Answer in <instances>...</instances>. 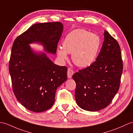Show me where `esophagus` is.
Masks as SVG:
<instances>
[{
  "label": "esophagus",
  "instance_id": "esophagus-1",
  "mask_svg": "<svg viewBox=\"0 0 133 133\" xmlns=\"http://www.w3.org/2000/svg\"><path fill=\"white\" fill-rule=\"evenodd\" d=\"M74 74V70L71 69V68H69L67 70V77L69 78H71L72 76Z\"/></svg>",
  "mask_w": 133,
  "mask_h": 133
}]
</instances>
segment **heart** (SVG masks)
I'll return each instance as SVG.
<instances>
[{"label":"heart","mask_w":133,"mask_h":133,"mask_svg":"<svg viewBox=\"0 0 133 133\" xmlns=\"http://www.w3.org/2000/svg\"><path fill=\"white\" fill-rule=\"evenodd\" d=\"M99 36L83 29L72 30L66 36L63 48L57 49L58 56L61 60H66L67 54H71V59L76 66L86 67L94 62L100 50Z\"/></svg>","instance_id":"b5f03b06"}]
</instances>
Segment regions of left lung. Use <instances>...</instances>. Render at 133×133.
Here are the masks:
<instances>
[{
    "mask_svg": "<svg viewBox=\"0 0 133 133\" xmlns=\"http://www.w3.org/2000/svg\"><path fill=\"white\" fill-rule=\"evenodd\" d=\"M100 52L94 62L72 76L75 97L82 109L96 112L105 108L118 92L123 70L119 44L106 30Z\"/></svg>",
    "mask_w": 133,
    "mask_h": 133,
    "instance_id": "1",
    "label": "left lung"
}]
</instances>
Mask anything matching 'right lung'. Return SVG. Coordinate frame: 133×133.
Masks as SVG:
<instances>
[{"label": "right lung", "mask_w": 133, "mask_h": 133, "mask_svg": "<svg viewBox=\"0 0 133 133\" xmlns=\"http://www.w3.org/2000/svg\"><path fill=\"white\" fill-rule=\"evenodd\" d=\"M63 28L61 22L34 24L12 45L9 62L12 89L21 105L32 112H44L53 105L57 89L67 79V68L55 64L44 52L35 53L29 44L39 42L55 54Z\"/></svg>", "instance_id": "add662e5"}]
</instances>
